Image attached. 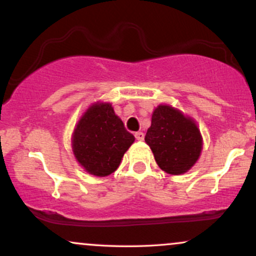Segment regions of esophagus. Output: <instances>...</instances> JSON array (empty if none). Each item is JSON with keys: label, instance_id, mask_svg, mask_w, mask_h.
Wrapping results in <instances>:
<instances>
[{"label": "esophagus", "instance_id": "esophagus-1", "mask_svg": "<svg viewBox=\"0 0 256 256\" xmlns=\"http://www.w3.org/2000/svg\"><path fill=\"white\" fill-rule=\"evenodd\" d=\"M134 137H136L137 140H144V134H143V132H136V134H134Z\"/></svg>", "mask_w": 256, "mask_h": 256}]
</instances>
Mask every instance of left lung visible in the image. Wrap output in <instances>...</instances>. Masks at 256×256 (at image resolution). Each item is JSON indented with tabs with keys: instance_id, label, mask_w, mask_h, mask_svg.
<instances>
[{
	"instance_id": "1",
	"label": "left lung",
	"mask_w": 256,
	"mask_h": 256,
	"mask_svg": "<svg viewBox=\"0 0 256 256\" xmlns=\"http://www.w3.org/2000/svg\"><path fill=\"white\" fill-rule=\"evenodd\" d=\"M144 140L155 161L168 174H183L198 160L202 136L196 122L167 104L155 108Z\"/></svg>"
}]
</instances>
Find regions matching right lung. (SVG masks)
Instances as JSON below:
<instances>
[{"instance_id":"right-lung-1","label":"right lung","mask_w":256,"mask_h":256,"mask_svg":"<svg viewBox=\"0 0 256 256\" xmlns=\"http://www.w3.org/2000/svg\"><path fill=\"white\" fill-rule=\"evenodd\" d=\"M134 142L110 104L98 102L88 108L76 126L72 149L86 172L98 177L118 168L124 154Z\"/></svg>"}]
</instances>
